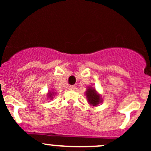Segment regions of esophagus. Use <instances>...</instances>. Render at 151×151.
<instances>
[{"label": "esophagus", "instance_id": "1", "mask_svg": "<svg viewBox=\"0 0 151 151\" xmlns=\"http://www.w3.org/2000/svg\"><path fill=\"white\" fill-rule=\"evenodd\" d=\"M69 89L71 90V91H74L76 89V86L75 85H71L69 86Z\"/></svg>", "mask_w": 151, "mask_h": 151}]
</instances>
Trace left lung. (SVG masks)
<instances>
[{"mask_svg":"<svg viewBox=\"0 0 151 151\" xmlns=\"http://www.w3.org/2000/svg\"><path fill=\"white\" fill-rule=\"evenodd\" d=\"M86 95L88 101H89V103L91 105L96 106L101 101V97H100L99 94H98L96 93V90L93 89V88H89L86 91Z\"/></svg>","mask_w":151,"mask_h":151,"instance_id":"8db88e82","label":"left lung"}]
</instances>
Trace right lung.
<instances>
[{"label": "right lung", "mask_w": 151, "mask_h": 151, "mask_svg": "<svg viewBox=\"0 0 151 151\" xmlns=\"http://www.w3.org/2000/svg\"><path fill=\"white\" fill-rule=\"evenodd\" d=\"M49 96H50V97H51V94H50H50H49Z\"/></svg>", "instance_id": "obj_1"}]
</instances>
